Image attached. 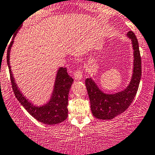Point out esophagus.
Wrapping results in <instances>:
<instances>
[{
  "label": "esophagus",
  "instance_id": "1",
  "mask_svg": "<svg viewBox=\"0 0 155 155\" xmlns=\"http://www.w3.org/2000/svg\"><path fill=\"white\" fill-rule=\"evenodd\" d=\"M73 74H74L73 75L74 78L76 79H77V80H80L83 77V71H82V70L81 68H79L77 70H76Z\"/></svg>",
  "mask_w": 155,
  "mask_h": 155
}]
</instances>
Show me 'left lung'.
I'll use <instances>...</instances> for the list:
<instances>
[{"instance_id":"left-lung-1","label":"left lung","mask_w":155,"mask_h":155,"mask_svg":"<svg viewBox=\"0 0 155 155\" xmlns=\"http://www.w3.org/2000/svg\"><path fill=\"white\" fill-rule=\"evenodd\" d=\"M127 36L132 41L134 48V71L129 85L122 91L113 94H107L100 90L91 79H85V85L91 102V109L95 118L111 120L124 112L134 101L142 75L141 56L137 37L130 31Z\"/></svg>"}]
</instances>
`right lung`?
Here are the masks:
<instances>
[{
  "mask_svg": "<svg viewBox=\"0 0 155 155\" xmlns=\"http://www.w3.org/2000/svg\"><path fill=\"white\" fill-rule=\"evenodd\" d=\"M21 25L22 23L16 28L15 32L13 33V38L16 35L20 28L21 27ZM13 38L9 46L8 49H7V61L9 71L10 73L12 87L15 97L18 99L20 104L23 106V107L37 121L43 122V124H49V125L62 122L66 120L68 116V94L70 87L73 84V79H72L71 76L68 75V70L66 68H60L58 70L55 82H54V91L52 92V95H51L50 101L47 104L42 107H35L31 104V103L25 97L24 95L21 93L19 89L18 88L15 80H14L12 72H11L10 53L11 47L13 43Z\"/></svg>",
  "mask_w": 155,
  "mask_h": 155,
  "instance_id": "add662e5",
  "label": "right lung"
}]
</instances>
